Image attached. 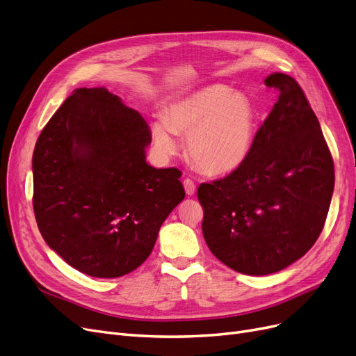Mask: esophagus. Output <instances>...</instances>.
Here are the masks:
<instances>
[{
	"mask_svg": "<svg viewBox=\"0 0 356 356\" xmlns=\"http://www.w3.org/2000/svg\"><path fill=\"white\" fill-rule=\"evenodd\" d=\"M183 186H185L186 195H189V196H192V195L195 193V191H196L195 183H193V180H191V179H185V180H183Z\"/></svg>",
	"mask_w": 356,
	"mask_h": 356,
	"instance_id": "obj_1",
	"label": "esophagus"
}]
</instances>
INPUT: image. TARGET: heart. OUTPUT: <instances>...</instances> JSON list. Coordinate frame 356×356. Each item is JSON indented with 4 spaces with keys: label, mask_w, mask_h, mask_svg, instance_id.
<instances>
[{
    "label": "heart",
    "mask_w": 356,
    "mask_h": 356,
    "mask_svg": "<svg viewBox=\"0 0 356 356\" xmlns=\"http://www.w3.org/2000/svg\"><path fill=\"white\" fill-rule=\"evenodd\" d=\"M257 113L245 95L214 85L170 102L163 120L152 123L156 151L173 155L175 136H188L186 149L193 164L208 175H225L241 167L251 154Z\"/></svg>",
    "instance_id": "1"
}]
</instances>
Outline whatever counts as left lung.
Here are the masks:
<instances>
[{"label":"left lung","instance_id":"1","mask_svg":"<svg viewBox=\"0 0 356 356\" xmlns=\"http://www.w3.org/2000/svg\"><path fill=\"white\" fill-rule=\"evenodd\" d=\"M264 83L279 99L251 154L229 176L198 188L209 251L249 275L277 273L309 251L334 189L333 158L304 90L284 73Z\"/></svg>","mask_w":356,"mask_h":356}]
</instances>
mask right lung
<instances>
[{"mask_svg": "<svg viewBox=\"0 0 356 356\" xmlns=\"http://www.w3.org/2000/svg\"><path fill=\"white\" fill-rule=\"evenodd\" d=\"M143 117L105 88H81L39 135L33 211L47 245L92 277L114 279L149 257L183 198L180 171L154 168Z\"/></svg>", "mask_w": 356, "mask_h": 356, "instance_id": "obj_1", "label": "right lung"}]
</instances>
